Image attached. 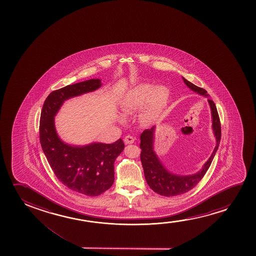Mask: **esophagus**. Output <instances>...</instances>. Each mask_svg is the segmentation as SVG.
<instances>
[{"label": "esophagus", "mask_w": 256, "mask_h": 256, "mask_svg": "<svg viewBox=\"0 0 256 256\" xmlns=\"http://www.w3.org/2000/svg\"><path fill=\"white\" fill-rule=\"evenodd\" d=\"M134 142V138L133 136H126L124 138V142L126 144H132Z\"/></svg>", "instance_id": "esophagus-1"}]
</instances>
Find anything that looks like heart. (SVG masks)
<instances>
[{
    "label": "heart",
    "instance_id": "obj_1",
    "mask_svg": "<svg viewBox=\"0 0 256 256\" xmlns=\"http://www.w3.org/2000/svg\"><path fill=\"white\" fill-rule=\"evenodd\" d=\"M170 91L164 86L139 84L132 88L120 103L124 116H130L140 110L139 120L144 125H150L160 117L168 106Z\"/></svg>",
    "mask_w": 256,
    "mask_h": 256
}]
</instances>
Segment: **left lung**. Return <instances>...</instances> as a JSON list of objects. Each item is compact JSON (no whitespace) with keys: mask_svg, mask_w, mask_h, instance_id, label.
<instances>
[{"mask_svg":"<svg viewBox=\"0 0 256 256\" xmlns=\"http://www.w3.org/2000/svg\"><path fill=\"white\" fill-rule=\"evenodd\" d=\"M182 80L186 86L192 91L196 92L200 95H204L206 97L208 96L207 92L203 88L196 86L184 78H182ZM208 102L212 111V130L214 136L216 137L217 144L208 161L204 164L202 170L196 172V174L188 176L176 175L165 168L156 154L154 153L153 148L154 126L151 128L150 130H144L140 134V162L144 167L146 182L154 192L165 196H176L184 194L194 188L200 182V180L203 178L204 176L208 170L212 162L214 160V156L217 152L221 139L220 120L218 114L217 108L214 102L210 98H208Z\"/></svg>","mask_w":256,"mask_h":256,"instance_id":"obj_1","label":"left lung"}]
</instances>
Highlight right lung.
I'll return each instance as SVG.
<instances>
[{
    "mask_svg": "<svg viewBox=\"0 0 256 256\" xmlns=\"http://www.w3.org/2000/svg\"><path fill=\"white\" fill-rule=\"evenodd\" d=\"M102 81L92 78L69 84L48 95L40 116L39 137L42 151L54 174L64 186L86 196L100 195L114 181V162L124 150L122 139L111 144L94 142L86 146H70L61 140L54 117L64 100L95 91Z\"/></svg>",
    "mask_w": 256,
    "mask_h": 256,
    "instance_id": "1",
    "label": "right lung"
}]
</instances>
